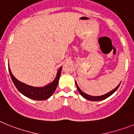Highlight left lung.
Listing matches in <instances>:
<instances>
[{
  "label": "left lung",
  "instance_id": "8db88e82",
  "mask_svg": "<svg viewBox=\"0 0 134 134\" xmlns=\"http://www.w3.org/2000/svg\"><path fill=\"white\" fill-rule=\"evenodd\" d=\"M120 83H119V84L118 86H117L115 88V89L113 90L112 91H110V92L107 93V94H106L102 95V96H90V95H88V94H86V93L83 92L81 91V90L80 89V88H79L78 86H77V84L76 81H75V84H76L77 88V90H78V91H79V92H80V94L83 96V98H85L86 99L89 100H91V101L102 100H104V99H105V98H107L109 97V96H111V95H112L113 94V93L115 92L117 89H118V88L119 87V86H120Z\"/></svg>",
  "mask_w": 134,
  "mask_h": 134
}]
</instances>
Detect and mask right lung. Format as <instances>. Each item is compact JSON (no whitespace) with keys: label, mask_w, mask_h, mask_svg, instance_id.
Instances as JSON below:
<instances>
[{"label":"right lung","mask_w":134,"mask_h":134,"mask_svg":"<svg viewBox=\"0 0 134 134\" xmlns=\"http://www.w3.org/2000/svg\"><path fill=\"white\" fill-rule=\"evenodd\" d=\"M61 69L62 67H60L59 69L57 77L52 83H49L44 87H41V88L31 86L22 83L17 80L12 74L9 67V71L14 85L15 86L17 89L22 94L30 98L31 99L36 100H44L51 97L55 91L56 88L57 87L58 83H59L60 74H61Z\"/></svg>","instance_id":"obj_1"}]
</instances>
